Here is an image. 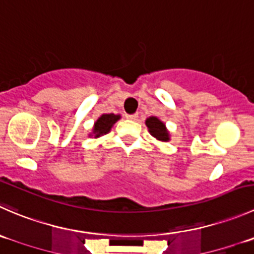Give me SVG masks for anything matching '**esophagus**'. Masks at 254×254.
<instances>
[{
    "label": "esophagus",
    "mask_w": 254,
    "mask_h": 254,
    "mask_svg": "<svg viewBox=\"0 0 254 254\" xmlns=\"http://www.w3.org/2000/svg\"><path fill=\"white\" fill-rule=\"evenodd\" d=\"M125 117H127V119H129V120H136L137 118H139V115L137 114H127Z\"/></svg>",
    "instance_id": "esophagus-1"
}]
</instances>
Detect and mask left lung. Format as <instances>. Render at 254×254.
I'll use <instances>...</instances> for the list:
<instances>
[{"instance_id": "8db88e82", "label": "left lung", "mask_w": 254, "mask_h": 254, "mask_svg": "<svg viewBox=\"0 0 254 254\" xmlns=\"http://www.w3.org/2000/svg\"><path fill=\"white\" fill-rule=\"evenodd\" d=\"M145 124H146L147 129H149V132L155 139H157L159 141H169L170 134L161 120L157 119L156 117H150L147 118Z\"/></svg>"}]
</instances>
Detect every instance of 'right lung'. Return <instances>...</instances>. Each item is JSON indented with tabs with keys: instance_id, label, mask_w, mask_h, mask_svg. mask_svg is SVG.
Listing matches in <instances>:
<instances>
[{
	"instance_id": "add662e5",
	"label": "right lung",
	"mask_w": 254,
	"mask_h": 254,
	"mask_svg": "<svg viewBox=\"0 0 254 254\" xmlns=\"http://www.w3.org/2000/svg\"><path fill=\"white\" fill-rule=\"evenodd\" d=\"M120 119V115L115 114H103L102 117L98 118L97 122L94 123V127H93V132L90 136L99 137L102 135L108 134L112 129L113 125Z\"/></svg>"
}]
</instances>
